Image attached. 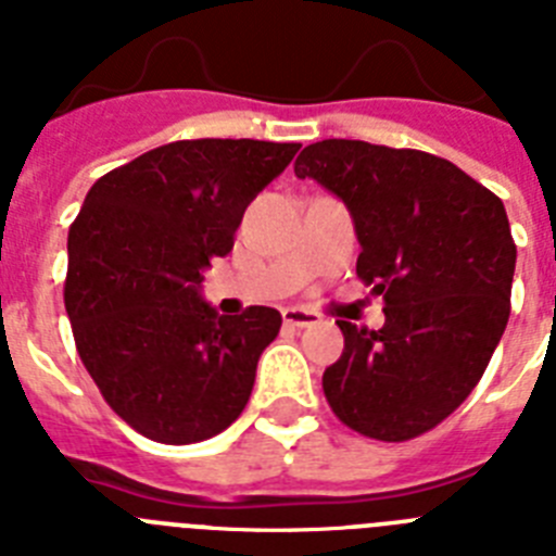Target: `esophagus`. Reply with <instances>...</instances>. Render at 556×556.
<instances>
[{"instance_id": "1", "label": "esophagus", "mask_w": 556, "mask_h": 556, "mask_svg": "<svg viewBox=\"0 0 556 556\" xmlns=\"http://www.w3.org/2000/svg\"><path fill=\"white\" fill-rule=\"evenodd\" d=\"M281 317L287 326H294V328H308V326H317V323H320V314L308 312V308H303V306H287L281 312Z\"/></svg>"}]
</instances>
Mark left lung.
<instances>
[{"instance_id": "left-lung-1", "label": "left lung", "mask_w": 556, "mask_h": 556, "mask_svg": "<svg viewBox=\"0 0 556 556\" xmlns=\"http://www.w3.org/2000/svg\"><path fill=\"white\" fill-rule=\"evenodd\" d=\"M294 175L351 208L356 275L384 298L378 331L337 320L328 406L370 440H415L473 392L507 328L518 250L504 203L451 161L367 141L308 144Z\"/></svg>"}]
</instances>
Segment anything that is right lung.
<instances>
[{
  "label": "right lung",
  "mask_w": 556,
  "mask_h": 556,
  "mask_svg": "<svg viewBox=\"0 0 556 556\" xmlns=\"http://www.w3.org/2000/svg\"><path fill=\"white\" fill-rule=\"evenodd\" d=\"M301 144L186 139L102 175L68 228L63 303L88 376L130 429L189 445L248 406L281 314L219 317L203 269L233 250L250 200Z\"/></svg>",
  "instance_id": "right-lung-1"
}]
</instances>
